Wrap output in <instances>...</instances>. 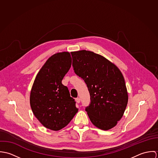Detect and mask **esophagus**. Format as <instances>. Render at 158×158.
Returning <instances> with one entry per match:
<instances>
[{"mask_svg":"<svg viewBox=\"0 0 158 158\" xmlns=\"http://www.w3.org/2000/svg\"><path fill=\"white\" fill-rule=\"evenodd\" d=\"M75 102H76L77 103H80V98H75Z\"/></svg>","mask_w":158,"mask_h":158,"instance_id":"obj_1","label":"esophagus"}]
</instances>
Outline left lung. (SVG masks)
Masks as SVG:
<instances>
[{
  "mask_svg": "<svg viewBox=\"0 0 158 158\" xmlns=\"http://www.w3.org/2000/svg\"><path fill=\"white\" fill-rule=\"evenodd\" d=\"M75 73L82 78L90 94L86 108L92 124L102 130L114 127L123 115L128 95L124 77L114 63L93 52H72Z\"/></svg>",
  "mask_w": 158,
  "mask_h": 158,
  "instance_id": "1",
  "label": "left lung"
}]
</instances>
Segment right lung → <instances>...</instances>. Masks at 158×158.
Masks as SVG:
<instances>
[{
	"label": "right lung",
	"instance_id": "obj_1",
	"mask_svg": "<svg viewBox=\"0 0 158 158\" xmlns=\"http://www.w3.org/2000/svg\"><path fill=\"white\" fill-rule=\"evenodd\" d=\"M68 52L51 56L40 70L33 84L30 103L33 114L45 128L58 131L67 126L78 109L61 81L71 67Z\"/></svg>",
	"mask_w": 158,
	"mask_h": 158
}]
</instances>
